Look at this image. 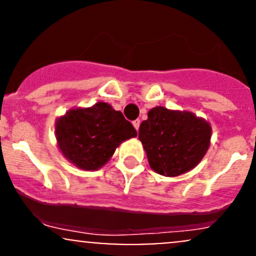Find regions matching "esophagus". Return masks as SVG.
Instances as JSON below:
<instances>
[{
  "mask_svg": "<svg viewBox=\"0 0 256 256\" xmlns=\"http://www.w3.org/2000/svg\"><path fill=\"white\" fill-rule=\"evenodd\" d=\"M132 124H134V128H136V130L138 131V128H140V119L134 120V122H132Z\"/></svg>",
  "mask_w": 256,
  "mask_h": 256,
  "instance_id": "1",
  "label": "esophagus"
}]
</instances>
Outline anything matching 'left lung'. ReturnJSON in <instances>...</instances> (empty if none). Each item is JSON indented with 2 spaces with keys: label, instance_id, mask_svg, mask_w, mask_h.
I'll return each mask as SVG.
<instances>
[{
  "label": "left lung",
  "instance_id": "1",
  "mask_svg": "<svg viewBox=\"0 0 256 256\" xmlns=\"http://www.w3.org/2000/svg\"><path fill=\"white\" fill-rule=\"evenodd\" d=\"M212 128L190 112L155 107L142 122L138 138L149 165L158 174L176 177L198 166L210 148Z\"/></svg>",
  "mask_w": 256,
  "mask_h": 256
}]
</instances>
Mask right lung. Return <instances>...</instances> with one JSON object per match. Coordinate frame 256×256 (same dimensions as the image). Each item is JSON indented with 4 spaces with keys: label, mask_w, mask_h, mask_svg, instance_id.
Listing matches in <instances>:
<instances>
[{
    "label": "right lung",
    "mask_w": 256,
    "mask_h": 256,
    "mask_svg": "<svg viewBox=\"0 0 256 256\" xmlns=\"http://www.w3.org/2000/svg\"><path fill=\"white\" fill-rule=\"evenodd\" d=\"M55 134L64 156L85 171L101 168L120 143L137 136L122 112L104 102L70 110L56 120Z\"/></svg>",
    "instance_id": "1"
}]
</instances>
